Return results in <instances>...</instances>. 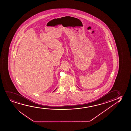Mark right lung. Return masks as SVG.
I'll return each instance as SVG.
<instances>
[{
    "label": "right lung",
    "mask_w": 131,
    "mask_h": 131,
    "mask_svg": "<svg viewBox=\"0 0 131 131\" xmlns=\"http://www.w3.org/2000/svg\"><path fill=\"white\" fill-rule=\"evenodd\" d=\"M55 90L54 91H55Z\"/></svg>",
    "instance_id": "1"
}]
</instances>
